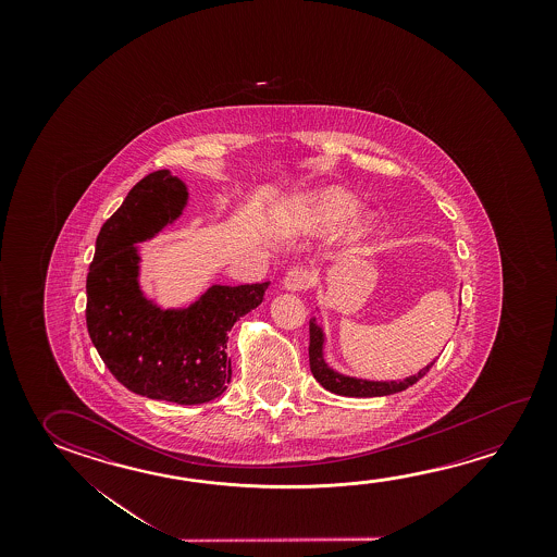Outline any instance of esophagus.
Wrapping results in <instances>:
<instances>
[{
	"label": "esophagus",
	"mask_w": 557,
	"mask_h": 557,
	"mask_svg": "<svg viewBox=\"0 0 557 557\" xmlns=\"http://www.w3.org/2000/svg\"><path fill=\"white\" fill-rule=\"evenodd\" d=\"M312 282H314V274L310 270H307V268H293L283 277V287L289 289V292H302V289H309Z\"/></svg>",
	"instance_id": "esophagus-1"
}]
</instances>
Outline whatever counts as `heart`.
I'll return each mask as SVG.
<instances>
[{"mask_svg": "<svg viewBox=\"0 0 557 557\" xmlns=\"http://www.w3.org/2000/svg\"><path fill=\"white\" fill-rule=\"evenodd\" d=\"M357 211V201L346 194H326L319 201L320 220L329 225H337L349 220Z\"/></svg>", "mask_w": 557, "mask_h": 557, "instance_id": "1", "label": "heart"}]
</instances>
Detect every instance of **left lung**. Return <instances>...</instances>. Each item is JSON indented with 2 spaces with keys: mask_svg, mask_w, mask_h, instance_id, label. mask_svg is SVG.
<instances>
[{
  "mask_svg": "<svg viewBox=\"0 0 557 557\" xmlns=\"http://www.w3.org/2000/svg\"><path fill=\"white\" fill-rule=\"evenodd\" d=\"M309 334L310 371H312L314 379H317L326 391L339 394V396L371 398V396H388V394L401 393V391H406L411 384L418 383L421 376H425L429 369L433 367V363H429L425 369H421L420 373L408 376V379H404V381H393V383H374V381L354 379V376L336 373L334 369H330V367L324 363V357H322L324 334H322V329H320L314 320H310Z\"/></svg>",
  "mask_w": 557,
  "mask_h": 557,
  "instance_id": "left-lung-1",
  "label": "left lung"
}]
</instances>
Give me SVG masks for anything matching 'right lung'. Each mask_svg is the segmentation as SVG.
<instances>
[{
	"label": "right lung",
	"instance_id": "right-lung-1",
	"mask_svg": "<svg viewBox=\"0 0 557 557\" xmlns=\"http://www.w3.org/2000/svg\"><path fill=\"white\" fill-rule=\"evenodd\" d=\"M188 198L169 173L147 174L104 221L87 274V330L104 366L132 393L183 406L225 393L227 332L256 309L270 283L213 285L183 310H161L137 287L134 245L176 220Z\"/></svg>",
	"mask_w": 557,
	"mask_h": 557
}]
</instances>
